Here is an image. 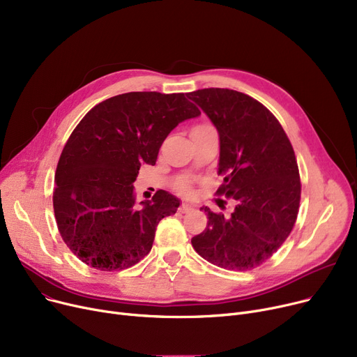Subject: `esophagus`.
<instances>
[{"label":"esophagus","mask_w":357,"mask_h":357,"mask_svg":"<svg viewBox=\"0 0 357 357\" xmlns=\"http://www.w3.org/2000/svg\"><path fill=\"white\" fill-rule=\"evenodd\" d=\"M192 210V205H190V204H186V202H183L181 207H179V211L181 213H190Z\"/></svg>","instance_id":"34e87169"}]
</instances>
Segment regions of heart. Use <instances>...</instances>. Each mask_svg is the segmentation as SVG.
Returning a JSON list of instances; mask_svg holds the SVG:
<instances>
[{"instance_id": "heart-1", "label": "heart", "mask_w": 357, "mask_h": 357, "mask_svg": "<svg viewBox=\"0 0 357 357\" xmlns=\"http://www.w3.org/2000/svg\"><path fill=\"white\" fill-rule=\"evenodd\" d=\"M198 128H208V126H198V127H195V130H198Z\"/></svg>"}]
</instances>
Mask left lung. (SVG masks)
I'll return each mask as SVG.
<instances>
[{"label": "left lung", "instance_id": "obj_1", "mask_svg": "<svg viewBox=\"0 0 357 357\" xmlns=\"http://www.w3.org/2000/svg\"><path fill=\"white\" fill-rule=\"evenodd\" d=\"M218 131V194L236 205L230 217L207 213V227L192 237L195 252L229 271L266 261L289 236L301 199L292 144L272 112L246 93L205 88L190 92Z\"/></svg>", "mask_w": 357, "mask_h": 357}]
</instances>
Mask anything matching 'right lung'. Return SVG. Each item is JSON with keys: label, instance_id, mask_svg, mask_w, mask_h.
<instances>
[{"label": "right lung", "instance_id": "1", "mask_svg": "<svg viewBox=\"0 0 357 357\" xmlns=\"http://www.w3.org/2000/svg\"><path fill=\"white\" fill-rule=\"evenodd\" d=\"M201 111L183 93L127 92L86 112L56 167L53 210L70 252L100 271L127 269L150 252L179 199L166 191L136 207L133 182L155 165L167 135Z\"/></svg>", "mask_w": 357, "mask_h": 357}]
</instances>
